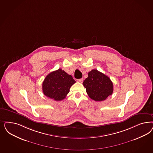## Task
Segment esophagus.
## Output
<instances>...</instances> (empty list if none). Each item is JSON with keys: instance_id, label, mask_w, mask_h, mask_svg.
Listing matches in <instances>:
<instances>
[{"instance_id": "esophagus-1", "label": "esophagus", "mask_w": 153, "mask_h": 153, "mask_svg": "<svg viewBox=\"0 0 153 153\" xmlns=\"http://www.w3.org/2000/svg\"><path fill=\"white\" fill-rule=\"evenodd\" d=\"M77 81H78V82H80V83H82L83 81V78H81V79H78Z\"/></svg>"}]
</instances>
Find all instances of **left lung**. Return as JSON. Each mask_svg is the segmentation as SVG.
Wrapping results in <instances>:
<instances>
[{"label":"left lung","mask_w":153,"mask_h":153,"mask_svg":"<svg viewBox=\"0 0 153 153\" xmlns=\"http://www.w3.org/2000/svg\"><path fill=\"white\" fill-rule=\"evenodd\" d=\"M88 75L83 84L91 99L102 101L112 94L113 84L108 76L95 69L89 71Z\"/></svg>","instance_id":"obj_1"}]
</instances>
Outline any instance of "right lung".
Returning a JSON list of instances; mask_svg holds the SVG:
<instances>
[{
	"instance_id": "1",
	"label": "right lung",
	"mask_w": 153,
	"mask_h": 153,
	"mask_svg": "<svg viewBox=\"0 0 153 153\" xmlns=\"http://www.w3.org/2000/svg\"><path fill=\"white\" fill-rule=\"evenodd\" d=\"M75 83L71 75L61 69H58L45 77L42 84L43 92L50 99L61 101L66 97L70 87Z\"/></svg>"
}]
</instances>
